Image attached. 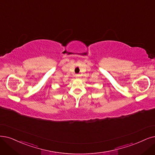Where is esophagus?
Wrapping results in <instances>:
<instances>
[{
    "label": "esophagus",
    "mask_w": 155,
    "mask_h": 155,
    "mask_svg": "<svg viewBox=\"0 0 155 155\" xmlns=\"http://www.w3.org/2000/svg\"><path fill=\"white\" fill-rule=\"evenodd\" d=\"M75 76H76V77H80V74H77Z\"/></svg>",
    "instance_id": "obj_1"
}]
</instances>
